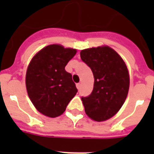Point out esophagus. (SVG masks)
Masks as SVG:
<instances>
[{
	"label": "esophagus",
	"mask_w": 154,
	"mask_h": 154,
	"mask_svg": "<svg viewBox=\"0 0 154 154\" xmlns=\"http://www.w3.org/2000/svg\"><path fill=\"white\" fill-rule=\"evenodd\" d=\"M76 85H77V89H78V90H79V89H81V84H80V83H77V84Z\"/></svg>",
	"instance_id": "obj_1"
}]
</instances>
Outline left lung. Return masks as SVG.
<instances>
[{
    "label": "left lung",
    "mask_w": 154,
    "mask_h": 154,
    "mask_svg": "<svg viewBox=\"0 0 154 154\" xmlns=\"http://www.w3.org/2000/svg\"><path fill=\"white\" fill-rule=\"evenodd\" d=\"M80 55L94 77L91 94L82 97L85 111L96 122L109 119L126 99L129 87L126 65L117 52L108 46L84 49Z\"/></svg>",
    "instance_id": "obj_1"
}]
</instances>
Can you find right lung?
Segmentation results:
<instances>
[{
	"mask_svg": "<svg viewBox=\"0 0 154 154\" xmlns=\"http://www.w3.org/2000/svg\"><path fill=\"white\" fill-rule=\"evenodd\" d=\"M76 53V49L50 45L38 52L28 66V95L36 109L47 117L62 114L77 94L72 74L65 69Z\"/></svg>",
	"mask_w": 154,
	"mask_h": 154,
	"instance_id": "obj_1",
	"label": "right lung"
}]
</instances>
